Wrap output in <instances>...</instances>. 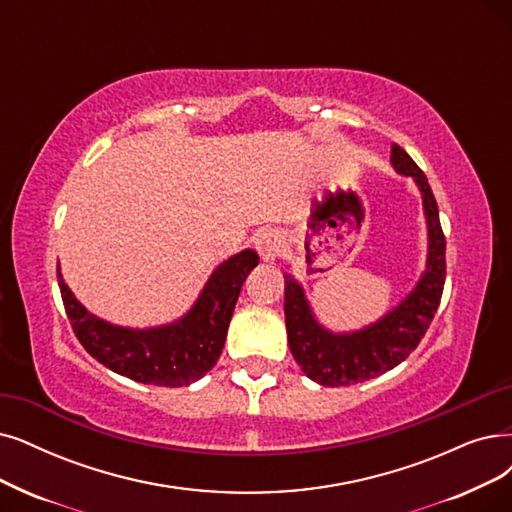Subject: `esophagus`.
Masks as SVG:
<instances>
[{"mask_svg":"<svg viewBox=\"0 0 512 512\" xmlns=\"http://www.w3.org/2000/svg\"><path fill=\"white\" fill-rule=\"evenodd\" d=\"M254 245H256V250L262 260H267V262L277 260L281 254V235L275 229H264L256 235Z\"/></svg>","mask_w":512,"mask_h":512,"instance_id":"34e87169","label":"esophagus"}]
</instances>
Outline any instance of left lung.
I'll return each mask as SVG.
<instances>
[{
  "instance_id": "1",
  "label": "left lung",
  "mask_w": 512,
  "mask_h": 512,
  "mask_svg": "<svg viewBox=\"0 0 512 512\" xmlns=\"http://www.w3.org/2000/svg\"><path fill=\"white\" fill-rule=\"evenodd\" d=\"M393 168L412 176L422 193L428 227L426 269L393 311L349 334H334L315 319L302 285L285 273V327L290 351L300 370L323 386H349L372 380L407 359L431 325L445 283V235L431 185L416 161L399 145L391 149Z\"/></svg>"
}]
</instances>
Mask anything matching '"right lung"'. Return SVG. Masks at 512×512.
I'll use <instances>...</instances> for the list:
<instances>
[{
    "mask_svg": "<svg viewBox=\"0 0 512 512\" xmlns=\"http://www.w3.org/2000/svg\"><path fill=\"white\" fill-rule=\"evenodd\" d=\"M258 264L254 250H243L210 275L191 311L174 323L132 330L92 315L63 275L58 288L81 346L111 372L155 386H189L216 365L245 277Z\"/></svg>",
    "mask_w": 512,
    "mask_h": 512,
    "instance_id": "obj_1",
    "label": "right lung"
}]
</instances>
